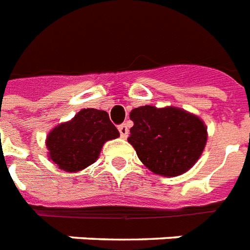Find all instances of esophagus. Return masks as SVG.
<instances>
[{
    "mask_svg": "<svg viewBox=\"0 0 250 250\" xmlns=\"http://www.w3.org/2000/svg\"><path fill=\"white\" fill-rule=\"evenodd\" d=\"M119 131L121 138H127V134H129V127L126 126V124H123L119 126Z\"/></svg>",
    "mask_w": 250,
    "mask_h": 250,
    "instance_id": "esophagus-1",
    "label": "esophagus"
}]
</instances>
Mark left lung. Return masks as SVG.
I'll list each match as a JSON object with an SVG mask.
<instances>
[{
  "label": "left lung",
  "mask_w": 250,
  "mask_h": 250,
  "mask_svg": "<svg viewBox=\"0 0 250 250\" xmlns=\"http://www.w3.org/2000/svg\"><path fill=\"white\" fill-rule=\"evenodd\" d=\"M130 120L134 125L127 142L156 174H183L196 163L207 143L204 123L183 109L143 105L131 111Z\"/></svg>",
  "instance_id": "left-lung-1"
}]
</instances>
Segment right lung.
Masks as SVG:
<instances>
[{
    "label": "right lung",
    "instance_id": "add662e5",
    "mask_svg": "<svg viewBox=\"0 0 250 250\" xmlns=\"http://www.w3.org/2000/svg\"><path fill=\"white\" fill-rule=\"evenodd\" d=\"M119 135L108 113L87 108L80 111L69 123L53 129L46 146L50 159L61 169L79 171L95 163L104 142Z\"/></svg>",
    "mask_w": 250,
    "mask_h": 250
}]
</instances>
